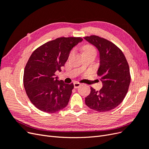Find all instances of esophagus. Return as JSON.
<instances>
[{
    "label": "esophagus",
    "mask_w": 149,
    "mask_h": 149,
    "mask_svg": "<svg viewBox=\"0 0 149 149\" xmlns=\"http://www.w3.org/2000/svg\"><path fill=\"white\" fill-rule=\"evenodd\" d=\"M73 84H74V88H78L81 85V84L78 83V82H74Z\"/></svg>",
    "instance_id": "1"
}]
</instances>
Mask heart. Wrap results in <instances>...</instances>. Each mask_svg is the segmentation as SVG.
I'll list each match as a JSON object with an SVG mask.
<instances>
[{"label":"heart","instance_id":"obj_1","mask_svg":"<svg viewBox=\"0 0 149 149\" xmlns=\"http://www.w3.org/2000/svg\"><path fill=\"white\" fill-rule=\"evenodd\" d=\"M83 52H86V51H95L94 50V48L91 47V46H89V45H86L83 47Z\"/></svg>","mask_w":149,"mask_h":149}]
</instances>
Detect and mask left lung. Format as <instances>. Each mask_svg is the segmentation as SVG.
I'll list each match as a JSON object with an SVG mask.
<instances>
[{
    "instance_id": "left-lung-1",
    "label": "left lung",
    "mask_w": 149,
    "mask_h": 149,
    "mask_svg": "<svg viewBox=\"0 0 149 149\" xmlns=\"http://www.w3.org/2000/svg\"><path fill=\"white\" fill-rule=\"evenodd\" d=\"M84 38L100 53L97 74L102 83L100 91L91 88V93L85 98L86 104L98 112L113 109L123 102L128 91L130 83L128 63L123 52L109 40L96 35Z\"/></svg>"
}]
</instances>
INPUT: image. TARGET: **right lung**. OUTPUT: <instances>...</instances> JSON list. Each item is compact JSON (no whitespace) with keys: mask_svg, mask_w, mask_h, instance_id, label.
Segmentation results:
<instances>
[{"mask_svg":"<svg viewBox=\"0 0 149 149\" xmlns=\"http://www.w3.org/2000/svg\"><path fill=\"white\" fill-rule=\"evenodd\" d=\"M81 37H61L40 46L31 54L24 74V85L31 103L40 111L54 113L68 104L73 83L58 80L55 72L61 70Z\"/></svg>","mask_w":149,"mask_h":149,"instance_id":"obj_1","label":"right lung"}]
</instances>
